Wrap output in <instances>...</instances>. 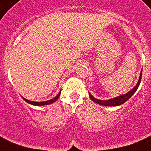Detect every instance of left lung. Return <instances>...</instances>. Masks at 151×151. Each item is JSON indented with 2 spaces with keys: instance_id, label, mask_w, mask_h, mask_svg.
<instances>
[{
  "instance_id": "1",
  "label": "left lung",
  "mask_w": 151,
  "mask_h": 151,
  "mask_svg": "<svg viewBox=\"0 0 151 151\" xmlns=\"http://www.w3.org/2000/svg\"><path fill=\"white\" fill-rule=\"evenodd\" d=\"M142 71H141V73H140V76H139V81H138V83L136 84V85L135 86V87H133V88L132 89L130 92H128V93H126V94L122 95V96H118V97H116V98L111 99L107 100V101H102V100H99V99H97L94 98V97H93V96H92L90 93H89L90 98L91 99L92 101H93L94 102L97 103V104H101V105H104V106H112V107H113V106H119V105H121V104H124L125 101H127V100H128L129 99H130V97H131V96L134 94L135 92L137 90L138 87H139V84H140V82H141L142 73Z\"/></svg>"
}]
</instances>
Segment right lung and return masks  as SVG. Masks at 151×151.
I'll return each instance as SVG.
<instances>
[{"label":"right lung","mask_w":151,"mask_h":151,"mask_svg":"<svg viewBox=\"0 0 151 151\" xmlns=\"http://www.w3.org/2000/svg\"><path fill=\"white\" fill-rule=\"evenodd\" d=\"M60 94H61V92H60V93L57 95V96H55V98L52 99H50V100H49V101H39V102H37V101H29V100H27L26 99H24V98H23V99H24L25 100L27 103H29V104H32V105L43 106V105H47V104H52V103H53V102H55V101H56L58 98H59Z\"/></svg>","instance_id":"obj_1"}]
</instances>
